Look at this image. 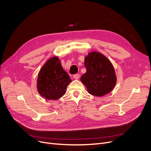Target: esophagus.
Wrapping results in <instances>:
<instances>
[{
    "label": "esophagus",
    "instance_id": "esophagus-1",
    "mask_svg": "<svg viewBox=\"0 0 151 151\" xmlns=\"http://www.w3.org/2000/svg\"><path fill=\"white\" fill-rule=\"evenodd\" d=\"M80 74H75L73 75V78L74 79H75V80H78V79L80 78Z\"/></svg>",
    "mask_w": 151,
    "mask_h": 151
}]
</instances>
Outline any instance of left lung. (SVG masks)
<instances>
[{"label":"left lung","instance_id":"obj_1","mask_svg":"<svg viewBox=\"0 0 151 151\" xmlns=\"http://www.w3.org/2000/svg\"><path fill=\"white\" fill-rule=\"evenodd\" d=\"M86 72L81 77L88 92L101 97L111 92L116 84L115 70L111 62L104 54L92 51L84 59Z\"/></svg>","mask_w":151,"mask_h":151}]
</instances>
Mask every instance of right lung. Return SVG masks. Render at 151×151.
Instances as JSON below:
<instances>
[{"label": "right lung", "mask_w": 151, "mask_h": 151, "mask_svg": "<svg viewBox=\"0 0 151 151\" xmlns=\"http://www.w3.org/2000/svg\"><path fill=\"white\" fill-rule=\"evenodd\" d=\"M70 78L63 69L59 59L54 56L47 60L39 71L37 91L47 100H55L65 93Z\"/></svg>", "instance_id": "1"}]
</instances>
